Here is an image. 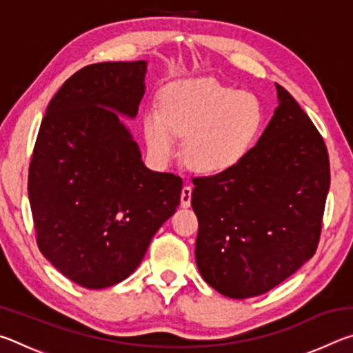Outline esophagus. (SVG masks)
<instances>
[{
  "label": "esophagus",
  "mask_w": 353,
  "mask_h": 353,
  "mask_svg": "<svg viewBox=\"0 0 353 353\" xmlns=\"http://www.w3.org/2000/svg\"><path fill=\"white\" fill-rule=\"evenodd\" d=\"M191 191H193V188L190 187V185H187V187L182 188V193H181V205L183 208H188L191 205Z\"/></svg>",
  "instance_id": "esophagus-1"
}]
</instances>
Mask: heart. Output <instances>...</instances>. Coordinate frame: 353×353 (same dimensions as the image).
Here are the masks:
<instances>
[{"label": "heart", "mask_w": 353, "mask_h": 353, "mask_svg": "<svg viewBox=\"0 0 353 353\" xmlns=\"http://www.w3.org/2000/svg\"><path fill=\"white\" fill-rule=\"evenodd\" d=\"M265 107L256 94L236 90L212 77L172 83L162 97V110L143 117L148 152L166 165L185 137L183 155L191 168L221 174L243 162L265 128Z\"/></svg>", "instance_id": "obj_1"}]
</instances>
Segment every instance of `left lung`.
Segmentation results:
<instances>
[{
    "mask_svg": "<svg viewBox=\"0 0 353 353\" xmlns=\"http://www.w3.org/2000/svg\"><path fill=\"white\" fill-rule=\"evenodd\" d=\"M279 105L243 162L194 179L196 265L232 299L268 292L316 252L330 163L325 143L297 101L276 83Z\"/></svg>",
    "mask_w": 353,
    "mask_h": 353,
    "instance_id": "1",
    "label": "left lung"
}]
</instances>
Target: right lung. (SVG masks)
<instances>
[{"instance_id":"obj_1","label":"right lung","mask_w":353,"mask_h":353,"mask_svg":"<svg viewBox=\"0 0 353 353\" xmlns=\"http://www.w3.org/2000/svg\"><path fill=\"white\" fill-rule=\"evenodd\" d=\"M146 61L93 63L65 81L46 109L28 193L45 259L71 282H123L181 202L182 179L148 170L119 117L134 119Z\"/></svg>"}]
</instances>
